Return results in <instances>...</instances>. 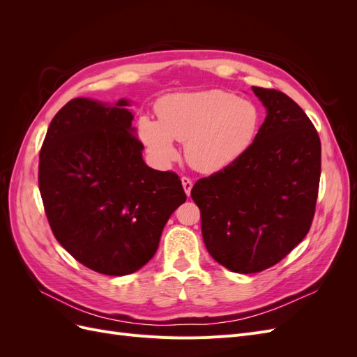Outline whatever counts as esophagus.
I'll use <instances>...</instances> for the list:
<instances>
[{
    "label": "esophagus",
    "mask_w": 357,
    "mask_h": 357,
    "mask_svg": "<svg viewBox=\"0 0 357 357\" xmlns=\"http://www.w3.org/2000/svg\"><path fill=\"white\" fill-rule=\"evenodd\" d=\"M181 185H183V189H185V192H186V195L189 197L190 195V190H192V186H193L192 180L188 178V177H181Z\"/></svg>",
    "instance_id": "obj_1"
}]
</instances>
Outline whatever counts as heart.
Here are the masks:
<instances>
[{"label": "heart", "instance_id": "b5f03b06", "mask_svg": "<svg viewBox=\"0 0 357 357\" xmlns=\"http://www.w3.org/2000/svg\"><path fill=\"white\" fill-rule=\"evenodd\" d=\"M158 117L159 122L138 119V137L155 164L168 167L177 159V139L185 143L188 164L205 174L234 165L255 142L261 122L253 102L215 89L165 96Z\"/></svg>", "mask_w": 357, "mask_h": 357}]
</instances>
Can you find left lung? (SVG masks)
<instances>
[{
	"label": "left lung",
	"instance_id": "8db88e82",
	"mask_svg": "<svg viewBox=\"0 0 357 357\" xmlns=\"http://www.w3.org/2000/svg\"><path fill=\"white\" fill-rule=\"evenodd\" d=\"M252 89L266 110L255 142L190 192L208 253L240 274L275 265L304 240L320 181V138L308 116L283 92Z\"/></svg>",
	"mask_w": 357,
	"mask_h": 357
}]
</instances>
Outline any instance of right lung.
<instances>
[{
    "mask_svg": "<svg viewBox=\"0 0 357 357\" xmlns=\"http://www.w3.org/2000/svg\"><path fill=\"white\" fill-rule=\"evenodd\" d=\"M129 104L71 100L53 117L40 152L38 188L53 235L105 275L144 266L186 201L177 174L146 165Z\"/></svg>",
    "mask_w": 357,
    "mask_h": 357,
    "instance_id": "right-lung-1",
    "label": "right lung"
}]
</instances>
